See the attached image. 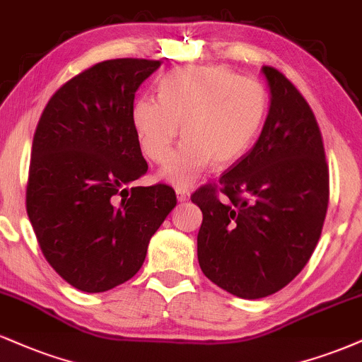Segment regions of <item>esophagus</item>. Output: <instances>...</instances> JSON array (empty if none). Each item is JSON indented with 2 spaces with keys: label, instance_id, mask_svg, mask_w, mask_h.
Segmentation results:
<instances>
[{
  "label": "esophagus",
  "instance_id": "1",
  "mask_svg": "<svg viewBox=\"0 0 362 362\" xmlns=\"http://www.w3.org/2000/svg\"><path fill=\"white\" fill-rule=\"evenodd\" d=\"M176 197H177V202H180V203L186 202V199L189 198V191L185 189V188H176Z\"/></svg>",
  "mask_w": 362,
  "mask_h": 362
}]
</instances>
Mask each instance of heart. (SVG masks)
Returning a JSON list of instances; mask_svg holds the SVG:
<instances>
[{
	"label": "heart",
	"mask_w": 362,
	"mask_h": 362,
	"mask_svg": "<svg viewBox=\"0 0 362 362\" xmlns=\"http://www.w3.org/2000/svg\"><path fill=\"white\" fill-rule=\"evenodd\" d=\"M267 112V93L256 79L223 66H188L159 81V98L140 96L132 123L144 154L163 163L182 125L185 140L160 169L177 188L193 185L211 163L230 165L249 151Z\"/></svg>",
	"instance_id": "heart-1"
}]
</instances>
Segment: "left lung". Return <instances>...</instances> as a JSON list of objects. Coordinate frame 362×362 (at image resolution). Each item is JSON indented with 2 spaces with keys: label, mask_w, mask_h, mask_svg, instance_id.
<instances>
[{
  "label": "left lung",
  "mask_w": 362,
  "mask_h": 362,
  "mask_svg": "<svg viewBox=\"0 0 362 362\" xmlns=\"http://www.w3.org/2000/svg\"><path fill=\"white\" fill-rule=\"evenodd\" d=\"M269 112L254 147L191 202L199 206L198 262L233 296L257 300L286 286L312 257L329 205V168L312 108L274 67L261 69Z\"/></svg>",
  "instance_id": "obj_1"
}]
</instances>
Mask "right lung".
<instances>
[{
	"instance_id": "add662e5",
	"label": "right lung",
	"mask_w": 362,
	"mask_h": 362,
	"mask_svg": "<svg viewBox=\"0 0 362 362\" xmlns=\"http://www.w3.org/2000/svg\"><path fill=\"white\" fill-rule=\"evenodd\" d=\"M159 67L147 59L95 64L59 88L38 120L27 214L49 264L81 291L134 278L176 206L165 185L129 188L147 173L132 123L135 91Z\"/></svg>"
}]
</instances>
